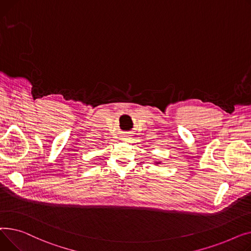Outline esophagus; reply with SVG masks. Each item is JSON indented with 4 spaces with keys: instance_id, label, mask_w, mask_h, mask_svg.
<instances>
[{
    "instance_id": "34e87169",
    "label": "esophagus",
    "mask_w": 251,
    "mask_h": 251,
    "mask_svg": "<svg viewBox=\"0 0 251 251\" xmlns=\"http://www.w3.org/2000/svg\"><path fill=\"white\" fill-rule=\"evenodd\" d=\"M129 137H130L129 132H125V134H124V138H123V139H125V140H128V139H129Z\"/></svg>"
}]
</instances>
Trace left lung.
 <instances>
[{"instance_id":"1","label":"left lung","mask_w":251,"mask_h":251,"mask_svg":"<svg viewBox=\"0 0 251 251\" xmlns=\"http://www.w3.org/2000/svg\"><path fill=\"white\" fill-rule=\"evenodd\" d=\"M156 164H160V162H156Z\"/></svg>"}]
</instances>
